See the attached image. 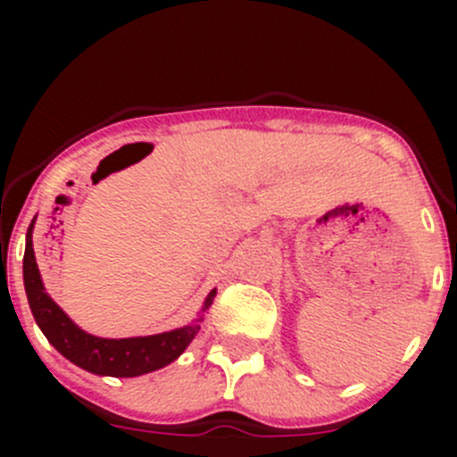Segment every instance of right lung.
<instances>
[{
    "mask_svg": "<svg viewBox=\"0 0 457 457\" xmlns=\"http://www.w3.org/2000/svg\"><path fill=\"white\" fill-rule=\"evenodd\" d=\"M37 219V216H35ZM32 219L29 232H26V252H24V287L29 296V305L35 322L48 343L62 353L63 358L81 370L96 373V376L112 378H135L161 370L177 361L187 345L199 334L203 314L212 307L216 289L207 294L203 301L199 316L187 325L177 327L172 331L152 336H135V338H101L81 329L72 322V318L50 298L41 280L39 267H37L35 250H32Z\"/></svg>",
    "mask_w": 457,
    "mask_h": 457,
    "instance_id": "1",
    "label": "right lung"
}]
</instances>
